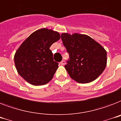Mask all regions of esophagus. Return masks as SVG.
<instances>
[{"mask_svg":"<svg viewBox=\"0 0 121 121\" xmlns=\"http://www.w3.org/2000/svg\"><path fill=\"white\" fill-rule=\"evenodd\" d=\"M65 60H62L60 62V64L61 65H65Z\"/></svg>","mask_w":121,"mask_h":121,"instance_id":"obj_1","label":"esophagus"}]
</instances>
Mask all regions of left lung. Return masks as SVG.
Returning <instances> with one entry per match:
<instances>
[{
	"instance_id": "obj_1",
	"label": "left lung",
	"mask_w": 121,
	"mask_h": 121,
	"mask_svg": "<svg viewBox=\"0 0 121 121\" xmlns=\"http://www.w3.org/2000/svg\"><path fill=\"white\" fill-rule=\"evenodd\" d=\"M61 39L69 54L65 69L72 79L91 82L102 74L107 64V52L102 45L85 34L62 33Z\"/></svg>"
}]
</instances>
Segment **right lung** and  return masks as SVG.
<instances>
[{"instance_id": "1", "label": "right lung", "mask_w": 121, "mask_h": 121, "mask_svg": "<svg viewBox=\"0 0 121 121\" xmlns=\"http://www.w3.org/2000/svg\"><path fill=\"white\" fill-rule=\"evenodd\" d=\"M60 38L59 33L42 28L31 34L14 55L19 75L34 86L46 84L53 78L59 64L54 61L51 45Z\"/></svg>"}]
</instances>
